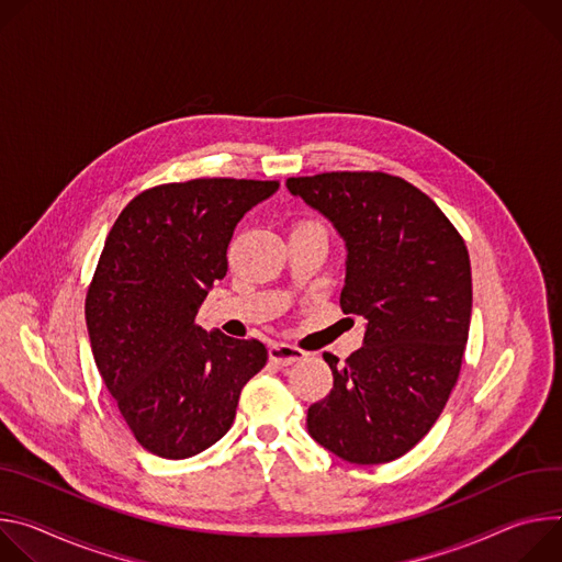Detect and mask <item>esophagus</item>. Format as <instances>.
Instances as JSON below:
<instances>
[{"instance_id":"1","label":"esophagus","mask_w":562,"mask_h":562,"mask_svg":"<svg viewBox=\"0 0 562 562\" xmlns=\"http://www.w3.org/2000/svg\"><path fill=\"white\" fill-rule=\"evenodd\" d=\"M305 352L301 348H294L290 344H274L270 346V361L279 366H292L294 361H301Z\"/></svg>"}]
</instances>
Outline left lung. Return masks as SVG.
Listing matches in <instances>:
<instances>
[{"mask_svg":"<svg viewBox=\"0 0 562 562\" xmlns=\"http://www.w3.org/2000/svg\"><path fill=\"white\" fill-rule=\"evenodd\" d=\"M285 184L346 240L339 303L366 319L363 346L344 363L324 352L335 382L307 408V430L352 464L397 460L438 422L460 378L473 299L467 243L400 176L328 171Z\"/></svg>","mask_w":562,"mask_h":562,"instance_id":"left-lung-1","label":"left lung"}]
</instances>
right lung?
<instances>
[{
	"instance_id": "add662e5",
	"label": "right lung",
	"mask_w": 562,
	"mask_h": 562,
	"mask_svg": "<svg viewBox=\"0 0 562 562\" xmlns=\"http://www.w3.org/2000/svg\"><path fill=\"white\" fill-rule=\"evenodd\" d=\"M279 180L194 178L140 192L115 218L87 292L100 375L143 449L192 458L229 430L243 386L268 361L259 339L196 324L245 212Z\"/></svg>"
}]
</instances>
